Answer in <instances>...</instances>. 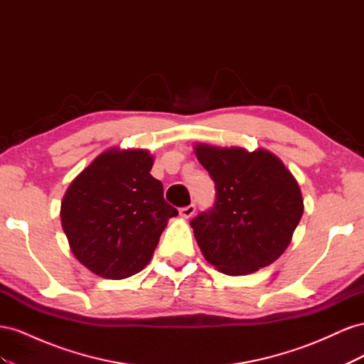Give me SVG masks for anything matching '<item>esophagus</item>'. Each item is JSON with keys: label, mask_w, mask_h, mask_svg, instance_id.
Instances as JSON below:
<instances>
[{"label": "esophagus", "mask_w": 364, "mask_h": 364, "mask_svg": "<svg viewBox=\"0 0 364 364\" xmlns=\"http://www.w3.org/2000/svg\"><path fill=\"white\" fill-rule=\"evenodd\" d=\"M196 213V205H188V206H183L179 209V214L183 218H191Z\"/></svg>", "instance_id": "obj_1"}]
</instances>
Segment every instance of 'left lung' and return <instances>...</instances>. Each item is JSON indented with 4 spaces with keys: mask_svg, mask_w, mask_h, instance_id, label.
Returning <instances> with one entry per match:
<instances>
[{
    "mask_svg": "<svg viewBox=\"0 0 364 364\" xmlns=\"http://www.w3.org/2000/svg\"><path fill=\"white\" fill-rule=\"evenodd\" d=\"M194 151L215 183L214 206L190 222L205 259L230 277L277 261L304 213L290 170L264 149L196 144Z\"/></svg>",
    "mask_w": 364,
    "mask_h": 364,
    "instance_id": "obj_1",
    "label": "left lung"
}]
</instances>
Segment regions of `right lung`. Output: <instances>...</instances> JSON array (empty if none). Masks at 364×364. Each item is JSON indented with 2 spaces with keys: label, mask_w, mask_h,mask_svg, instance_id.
Instances as JSON below:
<instances>
[{
  "label": "right lung",
  "mask_w": 364,
  "mask_h": 364,
  "mask_svg": "<svg viewBox=\"0 0 364 364\" xmlns=\"http://www.w3.org/2000/svg\"><path fill=\"white\" fill-rule=\"evenodd\" d=\"M144 149H109L68 186L60 205L63 232L74 257L107 279H124L151 259L168 218L178 209L164 200Z\"/></svg>",
  "instance_id": "1"
}]
</instances>
